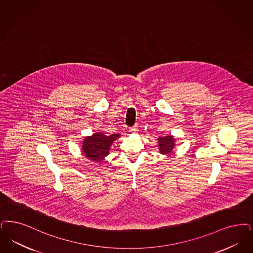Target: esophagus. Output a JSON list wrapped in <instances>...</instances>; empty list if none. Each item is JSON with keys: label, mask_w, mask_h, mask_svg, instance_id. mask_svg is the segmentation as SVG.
Listing matches in <instances>:
<instances>
[{"label": "esophagus", "mask_w": 253, "mask_h": 253, "mask_svg": "<svg viewBox=\"0 0 253 253\" xmlns=\"http://www.w3.org/2000/svg\"><path fill=\"white\" fill-rule=\"evenodd\" d=\"M137 130H138V128H137V126H136V125H134L133 127L130 128V131H131V132H136Z\"/></svg>", "instance_id": "34e87169"}]
</instances>
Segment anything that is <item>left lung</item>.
Instances as JSON below:
<instances>
[{
	"label": "left lung",
	"mask_w": 253,
	"mask_h": 253,
	"mask_svg": "<svg viewBox=\"0 0 253 253\" xmlns=\"http://www.w3.org/2000/svg\"><path fill=\"white\" fill-rule=\"evenodd\" d=\"M159 151L162 154H169L175 147V139L172 135L161 136L158 138Z\"/></svg>",
	"instance_id": "obj_1"
}]
</instances>
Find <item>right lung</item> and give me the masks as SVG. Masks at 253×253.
<instances>
[{"label":"right lung","instance_id":"obj_1","mask_svg":"<svg viewBox=\"0 0 253 253\" xmlns=\"http://www.w3.org/2000/svg\"><path fill=\"white\" fill-rule=\"evenodd\" d=\"M121 135L114 133L105 135L102 132L93 133L91 136H86L83 141V153L92 162H101L109 154L112 143L118 139Z\"/></svg>","mask_w":253,"mask_h":253}]
</instances>
